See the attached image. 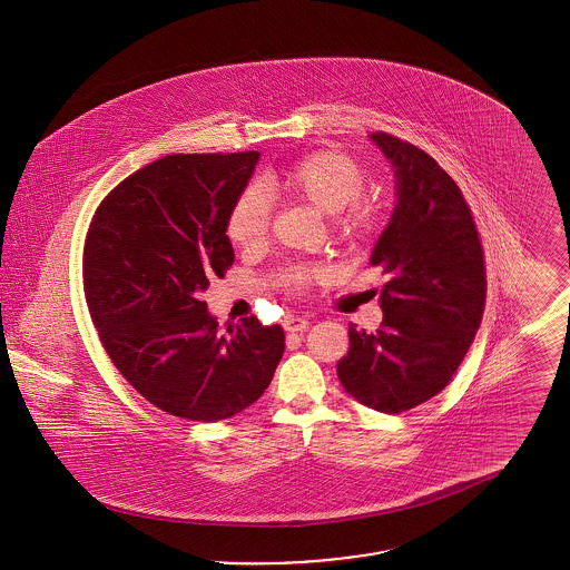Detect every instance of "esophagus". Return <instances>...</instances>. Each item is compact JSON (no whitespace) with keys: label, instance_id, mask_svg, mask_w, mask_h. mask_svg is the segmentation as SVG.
Returning a JSON list of instances; mask_svg holds the SVG:
<instances>
[{"label":"esophagus","instance_id":"obj_1","mask_svg":"<svg viewBox=\"0 0 570 570\" xmlns=\"http://www.w3.org/2000/svg\"><path fill=\"white\" fill-rule=\"evenodd\" d=\"M282 325H284L286 331H291V333H298V331H305V328L309 326V321H307L305 316H293V314H288V316H284Z\"/></svg>","mask_w":570,"mask_h":570}]
</instances>
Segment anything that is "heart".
Wrapping results in <instances>:
<instances>
[{
	"instance_id": "heart-1",
	"label": "heart",
	"mask_w": 570,
	"mask_h": 570,
	"mask_svg": "<svg viewBox=\"0 0 570 570\" xmlns=\"http://www.w3.org/2000/svg\"><path fill=\"white\" fill-rule=\"evenodd\" d=\"M273 188L331 217L335 235L346 244H363L379 233L382 214L376 203L358 198L365 190V173L340 151H316L267 179ZM272 226L269 200L256 186L245 188L226 217V235L233 244L258 247ZM325 277L321 267H295L284 275L288 291L303 293Z\"/></svg>"
}]
</instances>
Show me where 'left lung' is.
I'll return each instance as SVG.
<instances>
[{
	"label": "left lung",
	"mask_w": 570,
	"mask_h": 570,
	"mask_svg": "<svg viewBox=\"0 0 570 570\" xmlns=\"http://www.w3.org/2000/svg\"><path fill=\"white\" fill-rule=\"evenodd\" d=\"M372 140L397 177V205L372 252L389 275L376 333L348 326L337 379L363 406L400 414L438 395L481 325L488 275L472 212L451 175L397 136Z\"/></svg>",
	"instance_id": "obj_1"
}]
</instances>
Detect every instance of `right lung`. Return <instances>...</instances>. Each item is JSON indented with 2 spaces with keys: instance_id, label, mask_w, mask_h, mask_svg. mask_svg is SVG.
Returning a JSON list of instances; mask_svg holds the SVG:
<instances>
[{
  "instance_id": "obj_1",
  "label": "right lung",
  "mask_w": 570,
  "mask_h": 570,
  "mask_svg": "<svg viewBox=\"0 0 570 570\" xmlns=\"http://www.w3.org/2000/svg\"><path fill=\"white\" fill-rule=\"evenodd\" d=\"M258 151L173 154L107 194L82 247V288L112 365L166 414L216 423L252 406L284 354L256 316L217 326L200 293L235 263L226 217Z\"/></svg>"
}]
</instances>
